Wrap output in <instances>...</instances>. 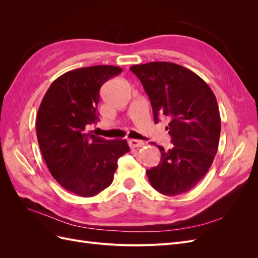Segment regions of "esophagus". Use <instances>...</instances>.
<instances>
[{
  "mask_svg": "<svg viewBox=\"0 0 258 258\" xmlns=\"http://www.w3.org/2000/svg\"><path fill=\"white\" fill-rule=\"evenodd\" d=\"M129 145L131 148H138V147H143L145 143L143 141H140V140L132 139V140H129Z\"/></svg>",
  "mask_w": 258,
  "mask_h": 258,
  "instance_id": "esophagus-1",
  "label": "esophagus"
}]
</instances>
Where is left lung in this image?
<instances>
[{"mask_svg": "<svg viewBox=\"0 0 258 258\" xmlns=\"http://www.w3.org/2000/svg\"><path fill=\"white\" fill-rule=\"evenodd\" d=\"M130 70L151 100L155 122L162 116L170 119L166 128L173 147L165 151L158 146L159 165L146 170L150 183L166 196L188 191L207 174L218 150L221 116L214 93L196 73L172 62Z\"/></svg>", "mask_w": 258, "mask_h": 258, "instance_id": "1", "label": "left lung"}]
</instances>
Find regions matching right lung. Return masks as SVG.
<instances>
[{
    "mask_svg": "<svg viewBox=\"0 0 258 258\" xmlns=\"http://www.w3.org/2000/svg\"><path fill=\"white\" fill-rule=\"evenodd\" d=\"M121 68L93 66L59 76L38 107L36 136L50 174L81 197L96 196L113 182L127 140H105L86 130L98 120L100 88Z\"/></svg>",
    "mask_w": 258,
    "mask_h": 258,
    "instance_id": "add662e5",
    "label": "right lung"
}]
</instances>
